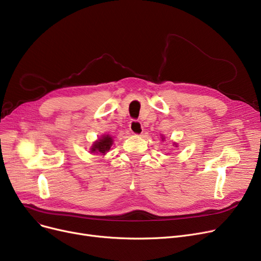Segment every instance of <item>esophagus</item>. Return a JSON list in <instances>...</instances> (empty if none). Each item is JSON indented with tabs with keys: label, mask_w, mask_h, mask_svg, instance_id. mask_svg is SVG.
Returning <instances> with one entry per match:
<instances>
[{
	"label": "esophagus",
	"mask_w": 261,
	"mask_h": 261,
	"mask_svg": "<svg viewBox=\"0 0 261 261\" xmlns=\"http://www.w3.org/2000/svg\"><path fill=\"white\" fill-rule=\"evenodd\" d=\"M129 127H130V130L133 134H137V135H140L143 133V126H142V122L140 120H137V119H132L129 123Z\"/></svg>",
	"instance_id": "obj_1"
}]
</instances>
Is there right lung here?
Instances as JSON below:
<instances>
[{
	"label": "right lung",
	"instance_id": "1",
	"mask_svg": "<svg viewBox=\"0 0 261 261\" xmlns=\"http://www.w3.org/2000/svg\"><path fill=\"white\" fill-rule=\"evenodd\" d=\"M112 143H113L112 138L109 137V135H106V137H103L102 139H100L98 142H96L93 145L90 151H92V152H99L101 154H106V152L111 148Z\"/></svg>",
	"mask_w": 261,
	"mask_h": 261
}]
</instances>
